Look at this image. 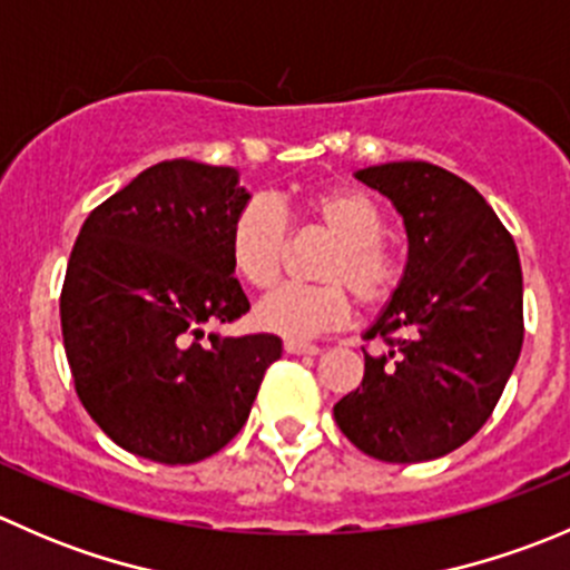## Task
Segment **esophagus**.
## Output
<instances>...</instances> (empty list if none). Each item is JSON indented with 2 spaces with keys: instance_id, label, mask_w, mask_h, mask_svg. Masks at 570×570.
Returning a JSON list of instances; mask_svg holds the SVG:
<instances>
[{
  "instance_id": "esophagus-1",
  "label": "esophagus",
  "mask_w": 570,
  "mask_h": 570,
  "mask_svg": "<svg viewBox=\"0 0 570 570\" xmlns=\"http://www.w3.org/2000/svg\"><path fill=\"white\" fill-rule=\"evenodd\" d=\"M284 350H286V353H289V355H317V353H320L317 344H312V342H297V338H286Z\"/></svg>"
}]
</instances>
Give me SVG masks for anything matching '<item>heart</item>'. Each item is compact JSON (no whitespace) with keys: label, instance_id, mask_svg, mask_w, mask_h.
Masks as SVG:
<instances>
[{"label":"heart","instance_id":"b5f03b06","mask_svg":"<svg viewBox=\"0 0 570 570\" xmlns=\"http://www.w3.org/2000/svg\"><path fill=\"white\" fill-rule=\"evenodd\" d=\"M301 209L336 243L320 267L322 284L281 286L256 306V322L269 333L312 338L347 325L353 295L381 306L400 284V264L381 243L383 212L358 187H320L303 195ZM286 256V220L269 200H253L232 228V262L243 281L267 289L278 281Z\"/></svg>","mask_w":570,"mask_h":570}]
</instances>
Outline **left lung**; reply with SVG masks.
I'll return each instance as SVG.
<instances>
[{"mask_svg": "<svg viewBox=\"0 0 570 570\" xmlns=\"http://www.w3.org/2000/svg\"><path fill=\"white\" fill-rule=\"evenodd\" d=\"M355 178L400 212L407 262L364 333L389 350L364 353V381L333 405V416L370 458L435 461L488 422L519 361V250L485 198L439 165H372Z\"/></svg>", "mask_w": 570, "mask_h": 570, "instance_id": "left-lung-1", "label": "left lung"}]
</instances>
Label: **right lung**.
Wrapping results in <instances>:
<instances>
[{
	"label": "right lung",
	"mask_w": 570,
	"mask_h": 570,
	"mask_svg": "<svg viewBox=\"0 0 570 570\" xmlns=\"http://www.w3.org/2000/svg\"><path fill=\"white\" fill-rule=\"evenodd\" d=\"M248 200L234 168L170 159L96 206L73 243L60 295L73 386L131 455L184 465L220 452L281 358L273 333L209 331L250 308L232 262Z\"/></svg>",
	"instance_id": "add662e5"
}]
</instances>
